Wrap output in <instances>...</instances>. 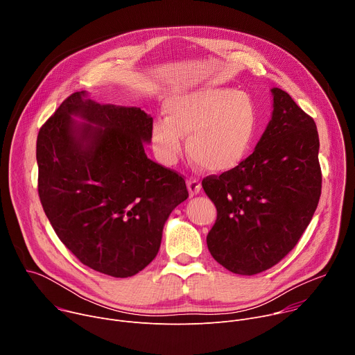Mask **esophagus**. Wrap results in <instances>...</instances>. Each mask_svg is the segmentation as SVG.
Returning <instances> with one entry per match:
<instances>
[{
	"mask_svg": "<svg viewBox=\"0 0 355 355\" xmlns=\"http://www.w3.org/2000/svg\"><path fill=\"white\" fill-rule=\"evenodd\" d=\"M187 187H188V191H189L191 196L199 193V191H200V182L196 178H189L187 181Z\"/></svg>",
	"mask_w": 355,
	"mask_h": 355,
	"instance_id": "34e87169",
	"label": "esophagus"
}]
</instances>
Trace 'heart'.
Returning <instances> with one entry per match:
<instances>
[{"mask_svg":"<svg viewBox=\"0 0 355 355\" xmlns=\"http://www.w3.org/2000/svg\"><path fill=\"white\" fill-rule=\"evenodd\" d=\"M167 118L151 126L157 159L173 164L181 155L182 135L189 157L205 171L227 173L250 155L257 132V112L250 96L232 88H207L173 95Z\"/></svg>","mask_w":355,"mask_h":355,"instance_id":"b5f03b06","label":"heart"}]
</instances>
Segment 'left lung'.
I'll return each instance as SVG.
<instances>
[{
	"label": "left lung",
	"mask_w": 355,
	"mask_h": 355,
	"mask_svg": "<svg viewBox=\"0 0 355 355\" xmlns=\"http://www.w3.org/2000/svg\"><path fill=\"white\" fill-rule=\"evenodd\" d=\"M271 92L272 116L252 155L237 168L202 181L218 211L208 248L240 275L279 263L311 223L322 193L316 123L288 92Z\"/></svg>",
	"instance_id": "obj_1"
}]
</instances>
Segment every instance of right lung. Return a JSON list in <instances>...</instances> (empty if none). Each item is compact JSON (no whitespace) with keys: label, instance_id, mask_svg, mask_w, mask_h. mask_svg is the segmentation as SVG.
<instances>
[{"label":"right lung","instance_id":"right-lung-1","mask_svg":"<svg viewBox=\"0 0 355 355\" xmlns=\"http://www.w3.org/2000/svg\"><path fill=\"white\" fill-rule=\"evenodd\" d=\"M151 126L140 108L101 105L78 91L37 135V191L50 225L84 266L115 278L155 260L166 220L188 198L180 174L147 159Z\"/></svg>","mask_w":355,"mask_h":355}]
</instances>
